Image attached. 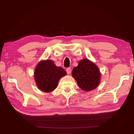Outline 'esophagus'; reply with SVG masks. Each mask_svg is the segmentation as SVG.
Instances as JSON below:
<instances>
[{
  "label": "esophagus",
  "instance_id": "34e87169",
  "mask_svg": "<svg viewBox=\"0 0 134 134\" xmlns=\"http://www.w3.org/2000/svg\"><path fill=\"white\" fill-rule=\"evenodd\" d=\"M66 73H68V74H70V73H71V68H68L67 69H66Z\"/></svg>",
  "mask_w": 134,
  "mask_h": 134
}]
</instances>
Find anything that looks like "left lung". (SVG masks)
Returning <instances> with one entry per match:
<instances>
[{
    "mask_svg": "<svg viewBox=\"0 0 134 134\" xmlns=\"http://www.w3.org/2000/svg\"><path fill=\"white\" fill-rule=\"evenodd\" d=\"M72 73L79 87L84 91H89L96 88L100 83L99 69L88 59L80 60L77 66L73 69Z\"/></svg>",
    "mask_w": 134,
    "mask_h": 134,
    "instance_id": "1",
    "label": "left lung"
}]
</instances>
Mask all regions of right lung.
<instances>
[{"label":"right lung","mask_w":134,"mask_h":134,"mask_svg":"<svg viewBox=\"0 0 134 134\" xmlns=\"http://www.w3.org/2000/svg\"><path fill=\"white\" fill-rule=\"evenodd\" d=\"M66 75L62 68L56 66L52 60L40 61L36 67L34 77L41 91L50 92L55 90L59 79Z\"/></svg>","instance_id":"1"}]
</instances>
